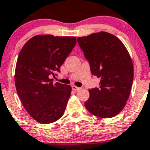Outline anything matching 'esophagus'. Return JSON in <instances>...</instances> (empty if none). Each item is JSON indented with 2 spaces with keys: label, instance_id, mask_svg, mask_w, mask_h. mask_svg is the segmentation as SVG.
Returning a JSON list of instances; mask_svg holds the SVG:
<instances>
[{
  "label": "esophagus",
  "instance_id": "34e87169",
  "mask_svg": "<svg viewBox=\"0 0 150 150\" xmlns=\"http://www.w3.org/2000/svg\"><path fill=\"white\" fill-rule=\"evenodd\" d=\"M71 88H72V90H73V91H79V90H81L80 88H78V87H76V86H75V85L72 86V87H71Z\"/></svg>",
  "mask_w": 150,
  "mask_h": 150
}]
</instances>
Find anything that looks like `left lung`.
Listing matches in <instances>:
<instances>
[{
	"label": "left lung",
	"mask_w": 150,
	"mask_h": 150,
	"mask_svg": "<svg viewBox=\"0 0 150 150\" xmlns=\"http://www.w3.org/2000/svg\"><path fill=\"white\" fill-rule=\"evenodd\" d=\"M91 67V74L100 79L98 88L89 90L86 109L100 118L115 116L129 97L134 79L131 58L123 43L105 32L78 38Z\"/></svg>",
	"instance_id": "8db88e82"
}]
</instances>
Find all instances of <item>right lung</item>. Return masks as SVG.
<instances>
[{
  "mask_svg": "<svg viewBox=\"0 0 150 150\" xmlns=\"http://www.w3.org/2000/svg\"><path fill=\"white\" fill-rule=\"evenodd\" d=\"M75 44V37L36 35L19 52L16 88L25 110L39 123H52L64 114L71 86L58 82L53 84L50 77L60 72L59 68Z\"/></svg>",
  "mask_w": 150,
  "mask_h": 150,
  "instance_id": "1",
  "label": "right lung"
}]
</instances>
